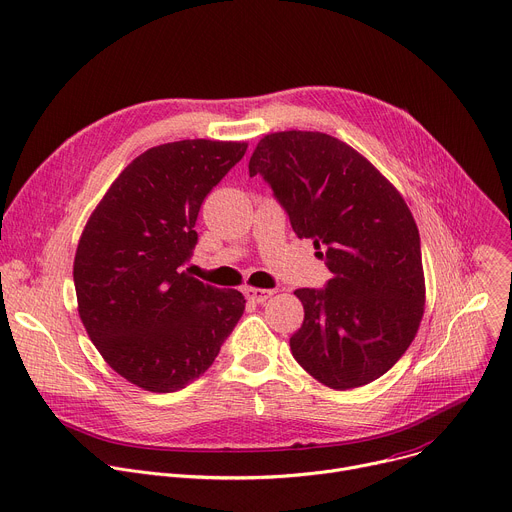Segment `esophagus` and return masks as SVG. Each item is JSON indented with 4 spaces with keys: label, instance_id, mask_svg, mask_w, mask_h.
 I'll use <instances>...</instances> for the list:
<instances>
[{
    "label": "esophagus",
    "instance_id": "esophagus-1",
    "mask_svg": "<svg viewBox=\"0 0 512 512\" xmlns=\"http://www.w3.org/2000/svg\"><path fill=\"white\" fill-rule=\"evenodd\" d=\"M245 296L251 300V302H257V304H261V302H265L267 298H271L273 296V290H263V288H245Z\"/></svg>",
    "mask_w": 512,
    "mask_h": 512
}]
</instances>
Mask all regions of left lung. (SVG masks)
Segmentation results:
<instances>
[{
    "label": "left lung",
    "instance_id": "obj_1",
    "mask_svg": "<svg viewBox=\"0 0 512 512\" xmlns=\"http://www.w3.org/2000/svg\"><path fill=\"white\" fill-rule=\"evenodd\" d=\"M312 239L331 280L294 294L304 306L294 359L320 384L349 390L378 380L410 347L425 312L416 222L394 185L355 149L322 132L263 136L249 161Z\"/></svg>",
    "mask_w": 512,
    "mask_h": 512
}]
</instances>
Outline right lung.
I'll return each instance as SVG.
<instances>
[{
  "label": "right lung",
  "instance_id": "right-lung-1",
  "mask_svg": "<svg viewBox=\"0 0 512 512\" xmlns=\"http://www.w3.org/2000/svg\"><path fill=\"white\" fill-rule=\"evenodd\" d=\"M247 143L177 141L138 155L110 185L77 245L83 327L108 365L149 392H177L214 363L245 296L185 269L200 206Z\"/></svg>",
  "mask_w": 512,
  "mask_h": 512
}]
</instances>
